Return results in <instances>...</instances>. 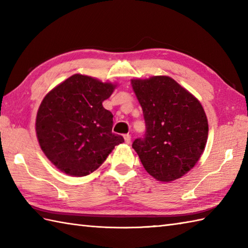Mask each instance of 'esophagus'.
Returning a JSON list of instances; mask_svg holds the SVG:
<instances>
[{
	"label": "esophagus",
	"instance_id": "esophagus-1",
	"mask_svg": "<svg viewBox=\"0 0 248 248\" xmlns=\"http://www.w3.org/2000/svg\"><path fill=\"white\" fill-rule=\"evenodd\" d=\"M124 141H125V143L130 144V141H131V135H130V134H125V135L124 136Z\"/></svg>",
	"mask_w": 248,
	"mask_h": 248
}]
</instances>
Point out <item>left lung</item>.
I'll use <instances>...</instances> for the list:
<instances>
[{"label":"left lung","instance_id":"8db88e82","mask_svg":"<svg viewBox=\"0 0 248 248\" xmlns=\"http://www.w3.org/2000/svg\"><path fill=\"white\" fill-rule=\"evenodd\" d=\"M143 108L144 138L132 148L141 164L156 180L181 178L202 156L208 140V119L202 105L170 77L131 81Z\"/></svg>","mask_w":248,"mask_h":248}]
</instances>
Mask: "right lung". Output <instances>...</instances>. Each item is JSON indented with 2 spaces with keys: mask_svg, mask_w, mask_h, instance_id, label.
I'll return each instance as SVG.
<instances>
[{
  "mask_svg": "<svg viewBox=\"0 0 248 248\" xmlns=\"http://www.w3.org/2000/svg\"><path fill=\"white\" fill-rule=\"evenodd\" d=\"M116 85L73 75L46 94L36 117V134L46 156L62 172L83 177L94 171L117 146L113 114L102 105Z\"/></svg>",
  "mask_w": 248,
  "mask_h": 248,
  "instance_id": "add662e5",
  "label": "right lung"
}]
</instances>
